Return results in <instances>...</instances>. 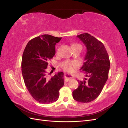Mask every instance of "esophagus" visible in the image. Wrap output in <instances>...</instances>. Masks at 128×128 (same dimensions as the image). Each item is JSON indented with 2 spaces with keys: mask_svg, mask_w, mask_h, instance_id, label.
Segmentation results:
<instances>
[{
  "mask_svg": "<svg viewBox=\"0 0 128 128\" xmlns=\"http://www.w3.org/2000/svg\"><path fill=\"white\" fill-rule=\"evenodd\" d=\"M70 78H71L70 77H66V78H64V82H68V81H69V80H71Z\"/></svg>",
  "mask_w": 128,
  "mask_h": 128,
  "instance_id": "1",
  "label": "esophagus"
}]
</instances>
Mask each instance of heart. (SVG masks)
<instances>
[{"mask_svg":"<svg viewBox=\"0 0 128 128\" xmlns=\"http://www.w3.org/2000/svg\"><path fill=\"white\" fill-rule=\"evenodd\" d=\"M72 47L74 49L76 48H82V45L79 44H74L72 45ZM59 51H60V48H58L56 50V53L57 54L59 53ZM77 64H78V63H77V61L67 60H64V61L62 62L61 66L65 70L70 71V70H72V67L76 66H77Z\"/></svg>","mask_w":128,"mask_h":128,"instance_id":"b5f03b06","label":"heart"}]
</instances>
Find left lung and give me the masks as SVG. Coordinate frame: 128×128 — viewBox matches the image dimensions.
<instances>
[{
  "mask_svg": "<svg viewBox=\"0 0 128 128\" xmlns=\"http://www.w3.org/2000/svg\"><path fill=\"white\" fill-rule=\"evenodd\" d=\"M77 37L86 48L85 62L80 70L85 72L88 78L78 80V87L72 92V96L77 102H90L99 96L108 79L110 58L104 44L90 34L84 33Z\"/></svg>",
  "mask_w": 128,
  "mask_h": 128,
  "instance_id": "8db88e82",
  "label": "left lung"
}]
</instances>
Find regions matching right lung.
I'll return each mask as SVG.
<instances>
[{
	"mask_svg": "<svg viewBox=\"0 0 128 128\" xmlns=\"http://www.w3.org/2000/svg\"><path fill=\"white\" fill-rule=\"evenodd\" d=\"M61 40L50 34L36 37L29 41L23 53L21 70L24 84L33 98L41 104L56 102L64 85L63 72L48 78L51 72L46 70L56 54L55 45Z\"/></svg>",
	"mask_w": 128,
	"mask_h": 128,
	"instance_id": "add662e5",
	"label": "right lung"
}]
</instances>
